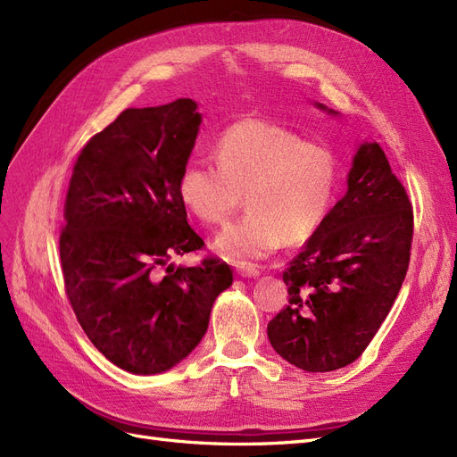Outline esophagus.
Returning <instances> with one entry per match:
<instances>
[{
	"mask_svg": "<svg viewBox=\"0 0 457 457\" xmlns=\"http://www.w3.org/2000/svg\"><path fill=\"white\" fill-rule=\"evenodd\" d=\"M237 272L240 276H257L259 267L253 265V262H237Z\"/></svg>",
	"mask_w": 457,
	"mask_h": 457,
	"instance_id": "34e87169",
	"label": "esophagus"
}]
</instances>
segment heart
<instances>
[{
  "label": "heart",
  "instance_id": "heart-1",
  "mask_svg": "<svg viewBox=\"0 0 457 457\" xmlns=\"http://www.w3.org/2000/svg\"><path fill=\"white\" fill-rule=\"evenodd\" d=\"M215 154L217 165L187 160L177 190L188 210L212 227H225L245 195L250 212L217 238V250L230 259L267 257L286 240L307 242L336 204L334 150L278 123L257 118L232 123L220 133Z\"/></svg>",
  "mask_w": 457,
  "mask_h": 457
}]
</instances>
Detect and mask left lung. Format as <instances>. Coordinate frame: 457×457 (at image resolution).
<instances>
[{"instance_id": "8db88e82", "label": "left lung", "mask_w": 457, "mask_h": 457, "mask_svg": "<svg viewBox=\"0 0 457 457\" xmlns=\"http://www.w3.org/2000/svg\"><path fill=\"white\" fill-rule=\"evenodd\" d=\"M347 183L282 272L289 301L267 326L274 351L305 371L339 370L364 353L410 265L411 202L378 143L358 148Z\"/></svg>"}]
</instances>
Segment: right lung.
<instances>
[{
	"label": "right lung",
	"mask_w": 457,
	"mask_h": 457,
	"mask_svg": "<svg viewBox=\"0 0 457 457\" xmlns=\"http://www.w3.org/2000/svg\"><path fill=\"white\" fill-rule=\"evenodd\" d=\"M192 99L128 108L93 135L74 163L59 252L64 292L79 326L110 362L160 373L202 341L232 270L202 250L177 181L200 126Z\"/></svg>",
	"instance_id": "right-lung-1"
}]
</instances>
